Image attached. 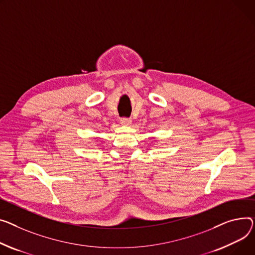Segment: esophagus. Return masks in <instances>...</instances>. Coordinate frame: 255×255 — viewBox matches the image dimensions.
Wrapping results in <instances>:
<instances>
[{
  "mask_svg": "<svg viewBox=\"0 0 255 255\" xmlns=\"http://www.w3.org/2000/svg\"><path fill=\"white\" fill-rule=\"evenodd\" d=\"M120 123H121L122 125L129 126V125L132 123V121H131V119L124 117V118H121V119H120Z\"/></svg>",
  "mask_w": 255,
  "mask_h": 255,
  "instance_id": "esophagus-1",
  "label": "esophagus"
}]
</instances>
